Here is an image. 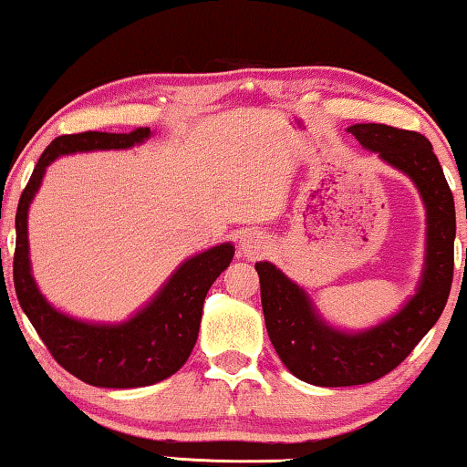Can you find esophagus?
Here are the masks:
<instances>
[{
	"mask_svg": "<svg viewBox=\"0 0 467 467\" xmlns=\"http://www.w3.org/2000/svg\"><path fill=\"white\" fill-rule=\"evenodd\" d=\"M239 247H241L243 255H247V258H258V254L265 249L258 234H243L239 241Z\"/></svg>",
	"mask_w": 467,
	"mask_h": 467,
	"instance_id": "34e87169",
	"label": "esophagus"
}]
</instances>
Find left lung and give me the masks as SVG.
<instances>
[{
    "mask_svg": "<svg viewBox=\"0 0 467 467\" xmlns=\"http://www.w3.org/2000/svg\"><path fill=\"white\" fill-rule=\"evenodd\" d=\"M349 133L417 183L428 207V260L419 292L402 311L362 334L327 327L296 284L271 262L255 265L275 351L294 377L319 387L372 383L402 364L442 315L455 266V201L428 137L372 122L353 124Z\"/></svg>",
    "mask_w": 467,
    "mask_h": 467,
    "instance_id": "1",
    "label": "left lung"
}]
</instances>
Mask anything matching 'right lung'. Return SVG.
I'll list each match as a JSON object with an SVG mask.
<instances>
[{
    "mask_svg": "<svg viewBox=\"0 0 467 467\" xmlns=\"http://www.w3.org/2000/svg\"><path fill=\"white\" fill-rule=\"evenodd\" d=\"M148 135L150 129L140 127L130 133L84 130L57 137L39 156L16 207V247L12 273L18 305L34 324L50 356L76 379L95 387H146L180 370L199 337L202 302L209 287L231 265L234 255V247L224 243L183 262L159 296L120 326L84 324L55 311L44 300L31 277L27 209L46 167L61 154L130 148Z\"/></svg>",
    "mask_w": 467,
    "mask_h": 467,
    "instance_id": "1",
    "label": "right lung"
}]
</instances>
